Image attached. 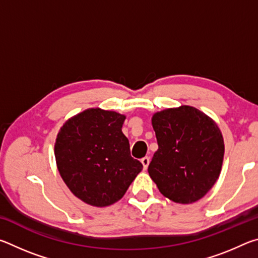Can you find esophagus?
Segmentation results:
<instances>
[{
  "label": "esophagus",
  "instance_id": "34e87169",
  "mask_svg": "<svg viewBox=\"0 0 258 258\" xmlns=\"http://www.w3.org/2000/svg\"><path fill=\"white\" fill-rule=\"evenodd\" d=\"M141 163L143 165V168L147 169L148 166H149V163H150V158L149 157H143V158L141 159Z\"/></svg>",
  "mask_w": 258,
  "mask_h": 258
}]
</instances>
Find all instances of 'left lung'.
I'll use <instances>...</instances> for the list:
<instances>
[{
    "mask_svg": "<svg viewBox=\"0 0 258 258\" xmlns=\"http://www.w3.org/2000/svg\"><path fill=\"white\" fill-rule=\"evenodd\" d=\"M158 150L148 172L160 194L177 204L202 199L220 176L224 140L215 120L191 106L168 108L151 118Z\"/></svg>",
    "mask_w": 258,
    "mask_h": 258,
    "instance_id": "obj_1",
    "label": "left lung"
}]
</instances>
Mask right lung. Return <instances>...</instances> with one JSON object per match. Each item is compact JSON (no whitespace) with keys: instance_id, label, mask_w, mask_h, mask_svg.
Returning a JSON list of instances; mask_svg holds the SVG:
<instances>
[{"instance_id":"right-lung-1","label":"right lung","mask_w":258,"mask_h":258,"mask_svg":"<svg viewBox=\"0 0 258 258\" xmlns=\"http://www.w3.org/2000/svg\"><path fill=\"white\" fill-rule=\"evenodd\" d=\"M125 118L116 111L90 108L69 118L56 135L60 176L75 197L91 206L118 202L142 171L121 132Z\"/></svg>"}]
</instances>
